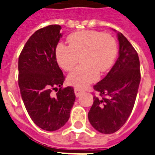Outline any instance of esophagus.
<instances>
[{"label":"esophagus","mask_w":155,"mask_h":155,"mask_svg":"<svg viewBox=\"0 0 155 155\" xmlns=\"http://www.w3.org/2000/svg\"><path fill=\"white\" fill-rule=\"evenodd\" d=\"M82 92H83V91H82V90H81V89H79V88L74 89V93H75V95H76V97L80 96Z\"/></svg>","instance_id":"1"}]
</instances>
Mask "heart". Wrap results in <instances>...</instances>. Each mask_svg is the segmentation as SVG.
Returning a JSON list of instances; mask_svg holds the SVG:
<instances>
[{
  "instance_id": "1",
  "label": "heart",
  "mask_w": 155,
  "mask_h": 155,
  "mask_svg": "<svg viewBox=\"0 0 155 155\" xmlns=\"http://www.w3.org/2000/svg\"><path fill=\"white\" fill-rule=\"evenodd\" d=\"M69 46L59 44L55 55L61 68L70 71L78 64L79 57L82 64L68 76L72 86L85 87L96 81L99 73L107 71L113 64L117 53V45L113 37L94 31H82L68 37Z\"/></svg>"
}]
</instances>
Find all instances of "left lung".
<instances>
[{
  "instance_id": "left-lung-1",
  "label": "left lung",
  "mask_w": 155,
  "mask_h": 155,
  "mask_svg": "<svg viewBox=\"0 0 155 155\" xmlns=\"http://www.w3.org/2000/svg\"><path fill=\"white\" fill-rule=\"evenodd\" d=\"M116 34L118 58L107 76L94 86L99 95L94 96L88 113L92 127L104 134H113L125 124L134 108L141 81L136 50L123 34Z\"/></svg>"
}]
</instances>
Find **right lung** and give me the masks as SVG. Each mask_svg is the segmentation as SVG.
<instances>
[{"label":"right lung","instance_id":"add662e5","mask_svg":"<svg viewBox=\"0 0 155 155\" xmlns=\"http://www.w3.org/2000/svg\"><path fill=\"white\" fill-rule=\"evenodd\" d=\"M61 29L60 25H50L38 30L18 58V86L24 105L37 126L49 132L61 129L69 120L76 98L73 87L61 89L64 77L55 55L62 37ZM52 89L58 91L55 97Z\"/></svg>","mask_w":155,"mask_h":155}]
</instances>
